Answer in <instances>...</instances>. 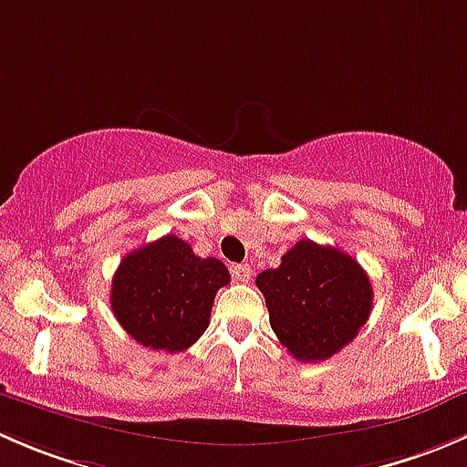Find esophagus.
<instances>
[{
  "label": "esophagus",
  "mask_w": 467,
  "mask_h": 467,
  "mask_svg": "<svg viewBox=\"0 0 467 467\" xmlns=\"http://www.w3.org/2000/svg\"><path fill=\"white\" fill-rule=\"evenodd\" d=\"M233 275H234V280H237V282H248V280H251V275H253L251 264H234Z\"/></svg>",
  "instance_id": "esophagus-1"
}]
</instances>
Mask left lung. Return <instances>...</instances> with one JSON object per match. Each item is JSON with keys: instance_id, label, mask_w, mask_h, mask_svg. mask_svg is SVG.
I'll return each instance as SVG.
<instances>
[{"instance_id": "8db88e82", "label": "left lung", "mask_w": 467, "mask_h": 467, "mask_svg": "<svg viewBox=\"0 0 467 467\" xmlns=\"http://www.w3.org/2000/svg\"><path fill=\"white\" fill-rule=\"evenodd\" d=\"M268 321L298 361H325L368 321L373 286L348 253L300 239L277 268L257 275Z\"/></svg>"}]
</instances>
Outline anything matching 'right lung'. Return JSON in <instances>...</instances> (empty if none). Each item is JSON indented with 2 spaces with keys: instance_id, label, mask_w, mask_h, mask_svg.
<instances>
[{
  "instance_id": "obj_1",
  "label": "right lung",
  "mask_w": 467,
  "mask_h": 467,
  "mask_svg": "<svg viewBox=\"0 0 467 467\" xmlns=\"http://www.w3.org/2000/svg\"><path fill=\"white\" fill-rule=\"evenodd\" d=\"M228 282L223 262L194 255L190 244L167 234L121 260L110 307L144 348L182 352L207 329L216 291Z\"/></svg>"
}]
</instances>
